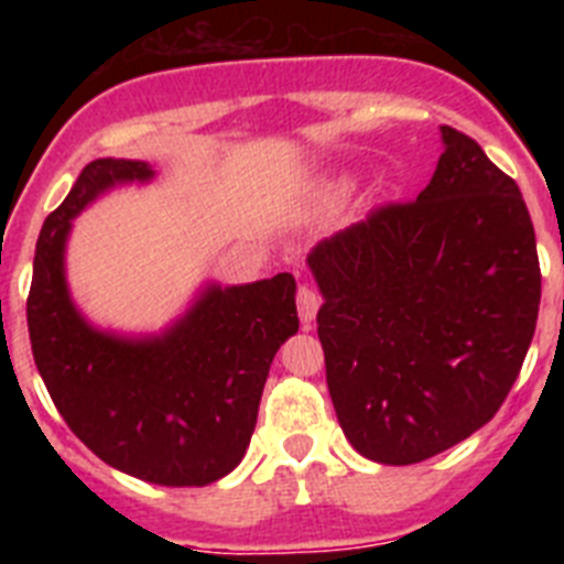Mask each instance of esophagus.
<instances>
[{
    "label": "esophagus",
    "instance_id": "34e87169",
    "mask_svg": "<svg viewBox=\"0 0 564 564\" xmlns=\"http://www.w3.org/2000/svg\"><path fill=\"white\" fill-rule=\"evenodd\" d=\"M296 305H299V318L305 322V327L311 325L313 318H316V311H318V293L313 291L311 285H302L296 288Z\"/></svg>",
    "mask_w": 564,
    "mask_h": 564
}]
</instances>
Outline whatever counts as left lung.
<instances>
[{"label": "left lung", "mask_w": 564, "mask_h": 564, "mask_svg": "<svg viewBox=\"0 0 564 564\" xmlns=\"http://www.w3.org/2000/svg\"><path fill=\"white\" fill-rule=\"evenodd\" d=\"M441 132V161L415 200L376 206L307 253L338 423L387 466L441 455L491 421L540 313L520 186L475 138Z\"/></svg>", "instance_id": "obj_1"}]
</instances>
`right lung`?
Segmentation results:
<instances>
[{"label": "right lung", "instance_id": "obj_1", "mask_svg": "<svg viewBox=\"0 0 564 564\" xmlns=\"http://www.w3.org/2000/svg\"><path fill=\"white\" fill-rule=\"evenodd\" d=\"M141 161L84 166L44 220L28 293V333L56 410L104 463L161 486H206L251 443L279 344L299 330L296 282L212 285L169 333L118 338L78 316L64 282L69 220L115 183L149 181Z\"/></svg>", "mask_w": 564, "mask_h": 564}]
</instances>
